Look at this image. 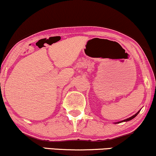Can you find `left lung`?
<instances>
[{"instance_id": "8db88e82", "label": "left lung", "mask_w": 156, "mask_h": 156, "mask_svg": "<svg viewBox=\"0 0 156 156\" xmlns=\"http://www.w3.org/2000/svg\"><path fill=\"white\" fill-rule=\"evenodd\" d=\"M140 111H138V112H137V113H135V114H134V116H131V117H129V118H128V119H125V120H124V121H122V122H128V121H130V120H132V119H134V117H135V116H137V115L138 114V113H140ZM120 122H116V123H117V124H119V123H120Z\"/></svg>"}]
</instances>
